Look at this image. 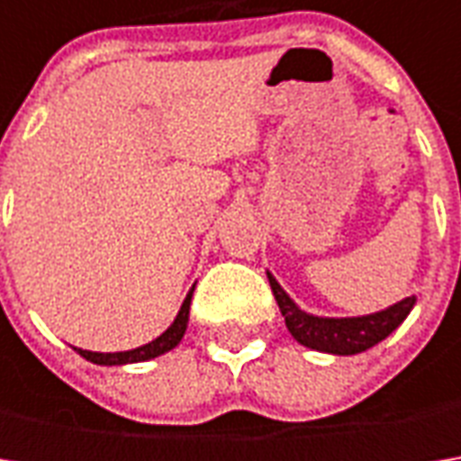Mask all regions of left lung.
<instances>
[{
    "label": "left lung",
    "instance_id": "1",
    "mask_svg": "<svg viewBox=\"0 0 461 461\" xmlns=\"http://www.w3.org/2000/svg\"><path fill=\"white\" fill-rule=\"evenodd\" d=\"M269 276L272 293L282 315L287 330L294 336V341L315 351H326V354H362L375 344H380L382 339H387L395 328L408 318V312L416 305V294L400 300L387 310L372 312V315H359V318H318L310 315L305 310H300L290 300V294L279 287L275 276Z\"/></svg>",
    "mask_w": 461,
    "mask_h": 461
}]
</instances>
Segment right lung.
I'll use <instances>...</instances> for the list:
<instances>
[{"mask_svg":"<svg viewBox=\"0 0 461 461\" xmlns=\"http://www.w3.org/2000/svg\"><path fill=\"white\" fill-rule=\"evenodd\" d=\"M192 293H194V287L189 290V294L185 297V303H182V308L176 312V318H174V323L158 336V339H153L151 344L146 346H138L133 351H115V354H99V351H81L77 348L81 357L86 359V362L92 364H107V366H113V364H133V362H149L153 357H161V354H167L171 351L174 346L182 341V336H185L186 323H189V303H192Z\"/></svg>","mask_w":461,"mask_h":461,"instance_id":"right-lung-1","label":"right lung"}]
</instances>
